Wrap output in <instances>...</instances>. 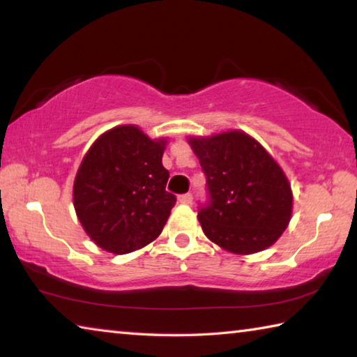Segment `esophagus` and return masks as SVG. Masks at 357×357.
<instances>
[{
    "instance_id": "1",
    "label": "esophagus",
    "mask_w": 357,
    "mask_h": 357,
    "mask_svg": "<svg viewBox=\"0 0 357 357\" xmlns=\"http://www.w3.org/2000/svg\"><path fill=\"white\" fill-rule=\"evenodd\" d=\"M178 200H179V203H183V204H190L192 200H193V197H192V193H184V195L178 197Z\"/></svg>"
}]
</instances>
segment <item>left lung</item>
<instances>
[{"label": "left lung", "instance_id": "1", "mask_svg": "<svg viewBox=\"0 0 357 357\" xmlns=\"http://www.w3.org/2000/svg\"><path fill=\"white\" fill-rule=\"evenodd\" d=\"M187 142L206 174L209 204L198 213L206 238L236 255L273 245L293 213L291 184L274 157L243 130Z\"/></svg>", "mask_w": 357, "mask_h": 357}]
</instances>
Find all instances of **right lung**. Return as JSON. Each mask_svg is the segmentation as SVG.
<instances>
[{
	"label": "right lung",
	"instance_id": "add662e5",
	"mask_svg": "<svg viewBox=\"0 0 357 357\" xmlns=\"http://www.w3.org/2000/svg\"><path fill=\"white\" fill-rule=\"evenodd\" d=\"M167 143L124 124L104 132L84 154L72 197L83 229L100 249L124 255L162 233L176 203L165 190Z\"/></svg>",
	"mask_w": 357,
	"mask_h": 357
}]
</instances>
